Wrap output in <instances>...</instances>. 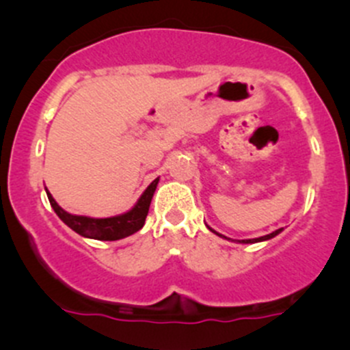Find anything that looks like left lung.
I'll use <instances>...</instances> for the list:
<instances>
[{
	"label": "left lung",
	"mask_w": 350,
	"mask_h": 350,
	"mask_svg": "<svg viewBox=\"0 0 350 350\" xmlns=\"http://www.w3.org/2000/svg\"><path fill=\"white\" fill-rule=\"evenodd\" d=\"M283 230V228H278V230H274L273 234H269V235H264V237H259V239H249V241H242V243H254V242H262V241H269V239H273V237H276L278 234H280V232ZM215 232V230H213ZM215 234H217V232H215ZM220 235V234H218ZM220 237H224V235H220Z\"/></svg>",
	"instance_id": "1"
}]
</instances>
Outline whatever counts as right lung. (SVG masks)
Returning a JSON list of instances; mask_svg holds the SVG:
<instances>
[{
  "instance_id": "1",
  "label": "right lung",
  "mask_w": 350,
  "mask_h": 350,
  "mask_svg": "<svg viewBox=\"0 0 350 350\" xmlns=\"http://www.w3.org/2000/svg\"><path fill=\"white\" fill-rule=\"evenodd\" d=\"M157 183L159 178L154 179L147 186V189L142 193V196L139 198V201H137L132 210L109 218H91L81 217V215H70L59 206L57 201L52 198L49 191L47 196L57 217L64 221L67 227L72 228L76 234L88 239H96V241H120V239H125L129 235L135 234V232H139L144 227L147 213H149L150 201H152L154 191L157 188Z\"/></svg>"
}]
</instances>
